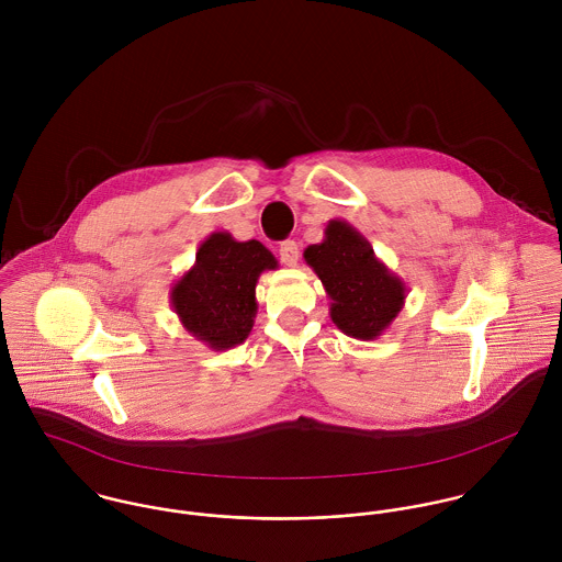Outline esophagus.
<instances>
[{
    "label": "esophagus",
    "mask_w": 562,
    "mask_h": 562,
    "mask_svg": "<svg viewBox=\"0 0 562 562\" xmlns=\"http://www.w3.org/2000/svg\"><path fill=\"white\" fill-rule=\"evenodd\" d=\"M279 257L285 266H296L299 263V257H301V250H299V244L294 240L281 241L279 246Z\"/></svg>",
    "instance_id": "1"
}]
</instances>
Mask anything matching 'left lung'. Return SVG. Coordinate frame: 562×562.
<instances>
[{
    "label": "left lung",
    "mask_w": 562,
    "mask_h": 562,
    "mask_svg": "<svg viewBox=\"0 0 562 562\" xmlns=\"http://www.w3.org/2000/svg\"><path fill=\"white\" fill-rule=\"evenodd\" d=\"M330 299V321L348 337H381L404 307L406 283L394 274L350 223L335 218L324 240L303 252Z\"/></svg>",
    "instance_id": "obj_1"
}]
</instances>
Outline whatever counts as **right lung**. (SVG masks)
Instances as JSON below:
<instances>
[{
  "label": "right lung",
  "instance_id": "right-lung-1",
  "mask_svg": "<svg viewBox=\"0 0 562 562\" xmlns=\"http://www.w3.org/2000/svg\"><path fill=\"white\" fill-rule=\"evenodd\" d=\"M277 268V257L261 241L214 232L199 246L194 266L172 283L170 307L194 339L218 352L229 350L250 335L261 272Z\"/></svg>",
  "mask_w": 562,
  "mask_h": 562
}]
</instances>
